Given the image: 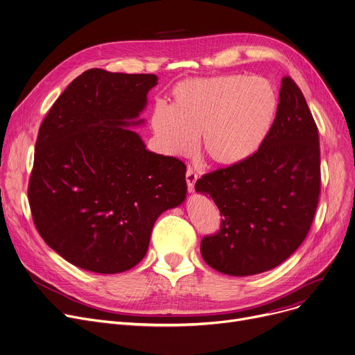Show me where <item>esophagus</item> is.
Segmentation results:
<instances>
[{
	"instance_id": "esophagus-1",
	"label": "esophagus",
	"mask_w": 355,
	"mask_h": 355,
	"mask_svg": "<svg viewBox=\"0 0 355 355\" xmlns=\"http://www.w3.org/2000/svg\"><path fill=\"white\" fill-rule=\"evenodd\" d=\"M196 180H198V173L192 168H187V171H186V183H187L189 192H192V190L195 189Z\"/></svg>"
}]
</instances>
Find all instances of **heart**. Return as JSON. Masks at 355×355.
Wrapping results in <instances>:
<instances>
[{"mask_svg":"<svg viewBox=\"0 0 355 355\" xmlns=\"http://www.w3.org/2000/svg\"><path fill=\"white\" fill-rule=\"evenodd\" d=\"M277 109V91L266 78L241 73L192 78L173 88L169 107H153L150 125L165 153L190 155L200 135L202 152L213 163L233 166L260 149Z\"/></svg>","mask_w":355,"mask_h":355,"instance_id":"heart-1","label":"heart"}]
</instances>
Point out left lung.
Masks as SVG:
<instances>
[{"mask_svg":"<svg viewBox=\"0 0 355 355\" xmlns=\"http://www.w3.org/2000/svg\"><path fill=\"white\" fill-rule=\"evenodd\" d=\"M196 190L220 210L202 239L203 260L229 276L275 268L304 241L321 192L318 128L291 76L282 79L276 121L260 149L239 165L203 175Z\"/></svg>","mask_w":355,"mask_h":355,"instance_id":"1","label":"left lung"}]
</instances>
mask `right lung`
I'll return each mask as SVG.
<instances>
[{
    "instance_id": "right-lung-1",
    "label": "right lung",
    "mask_w": 355,
    "mask_h": 355,
    "mask_svg": "<svg viewBox=\"0 0 355 355\" xmlns=\"http://www.w3.org/2000/svg\"><path fill=\"white\" fill-rule=\"evenodd\" d=\"M157 84L153 73L94 68L75 78L44 118L28 200L48 246L71 264L115 275L146 254L162 211L186 198V165L146 150L128 129Z\"/></svg>"
}]
</instances>
